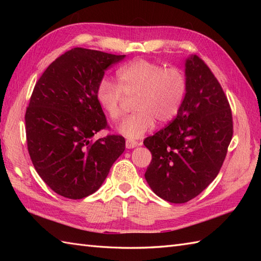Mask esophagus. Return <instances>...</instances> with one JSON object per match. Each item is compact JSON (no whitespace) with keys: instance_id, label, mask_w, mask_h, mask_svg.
<instances>
[{"instance_id":"34e87169","label":"esophagus","mask_w":261,"mask_h":261,"mask_svg":"<svg viewBox=\"0 0 261 261\" xmlns=\"http://www.w3.org/2000/svg\"><path fill=\"white\" fill-rule=\"evenodd\" d=\"M139 145H140V143L138 142V141H136V140H134V139H126V141H125V147L127 149L136 148L137 146H139Z\"/></svg>"}]
</instances>
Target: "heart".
<instances>
[{
	"label": "heart",
	"instance_id": "obj_1",
	"mask_svg": "<svg viewBox=\"0 0 261 261\" xmlns=\"http://www.w3.org/2000/svg\"><path fill=\"white\" fill-rule=\"evenodd\" d=\"M118 84L112 80L98 82L95 97L99 107L116 122L123 116L125 98H134L136 112L124 120L120 132L127 138H139L156 121L165 124L173 120L184 101L187 81L179 68H165L162 64L147 59H135L116 70Z\"/></svg>",
	"mask_w": 261,
	"mask_h": 261
}]
</instances>
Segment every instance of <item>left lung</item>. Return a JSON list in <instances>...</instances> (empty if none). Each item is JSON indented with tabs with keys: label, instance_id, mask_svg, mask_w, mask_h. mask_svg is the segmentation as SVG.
I'll return each mask as SVG.
<instances>
[{
	"label": "left lung",
	"instance_id": "1",
	"mask_svg": "<svg viewBox=\"0 0 261 261\" xmlns=\"http://www.w3.org/2000/svg\"><path fill=\"white\" fill-rule=\"evenodd\" d=\"M187 90L176 118L143 141L151 152L146 180L159 197L186 203L218 176L233 136L228 98L196 55L186 60Z\"/></svg>",
	"mask_w": 261,
	"mask_h": 261
}]
</instances>
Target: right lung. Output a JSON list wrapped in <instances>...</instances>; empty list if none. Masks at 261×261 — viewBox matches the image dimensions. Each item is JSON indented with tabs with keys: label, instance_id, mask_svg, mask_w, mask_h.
<instances>
[{
	"label": "right lung",
	"instance_id": "right-lung-1",
	"mask_svg": "<svg viewBox=\"0 0 261 261\" xmlns=\"http://www.w3.org/2000/svg\"><path fill=\"white\" fill-rule=\"evenodd\" d=\"M124 57L73 48L36 83L24 116L28 151L39 176L58 195L81 199L96 192L124 151L122 136L91 140L110 127L96 86L104 71Z\"/></svg>",
	"mask_w": 261,
	"mask_h": 261
}]
</instances>
